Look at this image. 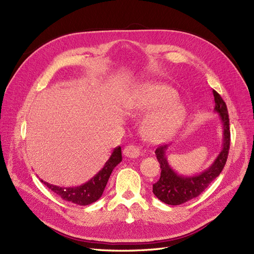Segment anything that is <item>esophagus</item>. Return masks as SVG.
Segmentation results:
<instances>
[{
  "label": "esophagus",
  "mask_w": 254,
  "mask_h": 254,
  "mask_svg": "<svg viewBox=\"0 0 254 254\" xmlns=\"http://www.w3.org/2000/svg\"><path fill=\"white\" fill-rule=\"evenodd\" d=\"M140 148L135 145H128L124 148V155L127 158H137L140 156Z\"/></svg>",
  "instance_id": "esophagus-1"
}]
</instances>
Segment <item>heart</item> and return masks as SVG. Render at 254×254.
<instances>
[{
  "label": "heart",
  "mask_w": 254,
  "mask_h": 254,
  "mask_svg": "<svg viewBox=\"0 0 254 254\" xmlns=\"http://www.w3.org/2000/svg\"><path fill=\"white\" fill-rule=\"evenodd\" d=\"M178 94L175 89L162 83H145L132 102V111L146 114L142 131L150 142L166 141L178 131L187 117V110L177 101Z\"/></svg>",
  "instance_id": "heart-1"
}]
</instances>
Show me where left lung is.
I'll return each instance as SVG.
<instances>
[{
	"label": "left lung",
	"mask_w": 254,
	"mask_h": 254,
	"mask_svg": "<svg viewBox=\"0 0 254 254\" xmlns=\"http://www.w3.org/2000/svg\"><path fill=\"white\" fill-rule=\"evenodd\" d=\"M215 108L214 111L218 113L222 125V148L217 158L209 168L195 176H181L177 174L166 159V150L170 145L159 146L155 153L160 163L161 176L160 179L152 186L155 196L162 202L170 205H179L190 199L196 198L217 178L227 162L230 149V122L227 105L224 99L213 90Z\"/></svg>",
	"instance_id": "1"
}]
</instances>
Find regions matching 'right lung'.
Returning <instances> with one entry per match:
<instances>
[{
    "label": "right lung",
    "mask_w": 254,
    "mask_h": 254,
    "mask_svg": "<svg viewBox=\"0 0 254 254\" xmlns=\"http://www.w3.org/2000/svg\"><path fill=\"white\" fill-rule=\"evenodd\" d=\"M122 161V149L119 147L114 148L109 160L105 163L104 167L99 171L93 178L86 182L82 186L75 188H61L50 184L41 180L51 190L57 194L60 198L65 201H70L79 205H88L92 202H95L102 197L104 190L109 180V177L117 166Z\"/></svg>",
    "instance_id": "obj_1"
}]
</instances>
